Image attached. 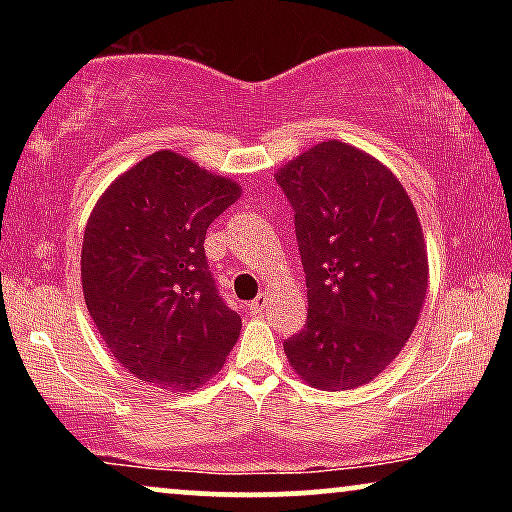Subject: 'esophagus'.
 <instances>
[{
	"instance_id": "esophagus-1",
	"label": "esophagus",
	"mask_w": 512,
	"mask_h": 512,
	"mask_svg": "<svg viewBox=\"0 0 512 512\" xmlns=\"http://www.w3.org/2000/svg\"><path fill=\"white\" fill-rule=\"evenodd\" d=\"M268 303H270V298L265 296V293H261V296H258L254 303L249 305V310L254 312V314H261V312H265V307H268Z\"/></svg>"
}]
</instances>
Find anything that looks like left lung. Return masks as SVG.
I'll list each match as a JSON object with an SVG mask.
<instances>
[{"mask_svg": "<svg viewBox=\"0 0 512 512\" xmlns=\"http://www.w3.org/2000/svg\"><path fill=\"white\" fill-rule=\"evenodd\" d=\"M307 284V324L284 342L300 380L345 391L401 354L429 289L422 223L387 165L328 139L279 167Z\"/></svg>", "mask_w": 512, "mask_h": 512, "instance_id": "left-lung-1", "label": "left lung"}]
</instances>
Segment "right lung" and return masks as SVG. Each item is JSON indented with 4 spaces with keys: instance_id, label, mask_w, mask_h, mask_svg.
Masks as SVG:
<instances>
[{
    "instance_id": "1",
    "label": "right lung",
    "mask_w": 512,
    "mask_h": 512,
    "mask_svg": "<svg viewBox=\"0 0 512 512\" xmlns=\"http://www.w3.org/2000/svg\"><path fill=\"white\" fill-rule=\"evenodd\" d=\"M242 186L156 151L111 181L81 247L86 307L114 359L139 380L193 391L242 331L207 268L205 235Z\"/></svg>"
}]
</instances>
